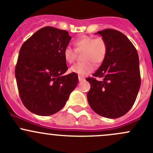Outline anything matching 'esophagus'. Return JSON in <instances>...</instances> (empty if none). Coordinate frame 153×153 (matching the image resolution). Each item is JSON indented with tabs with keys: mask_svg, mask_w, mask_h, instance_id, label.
Masks as SVG:
<instances>
[{
	"mask_svg": "<svg viewBox=\"0 0 153 153\" xmlns=\"http://www.w3.org/2000/svg\"><path fill=\"white\" fill-rule=\"evenodd\" d=\"M78 80H79V81H80V82H81V81H84V78H82V77L79 76V77H78Z\"/></svg>",
	"mask_w": 153,
	"mask_h": 153,
	"instance_id": "34e87169",
	"label": "esophagus"
}]
</instances>
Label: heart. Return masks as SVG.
I'll return each mask as SVG.
<instances>
[{
  "label": "heart",
  "instance_id": "1",
  "mask_svg": "<svg viewBox=\"0 0 153 153\" xmlns=\"http://www.w3.org/2000/svg\"><path fill=\"white\" fill-rule=\"evenodd\" d=\"M75 49L67 46L64 49V58L69 64L75 61L77 52L83 54L82 63H78L70 68L69 71L79 76H85L95 69V64H100L105 58L107 46L106 41L101 37L82 36L74 41Z\"/></svg>",
  "mask_w": 153,
  "mask_h": 153
}]
</instances>
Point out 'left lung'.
I'll return each mask as SVG.
<instances>
[{
	"mask_svg": "<svg viewBox=\"0 0 153 153\" xmlns=\"http://www.w3.org/2000/svg\"><path fill=\"white\" fill-rule=\"evenodd\" d=\"M107 52L94 77L88 78L89 106L99 115L117 118L125 115L135 103L141 86L139 58L136 49L122 32L112 29L99 31Z\"/></svg>",
	"mask_w": 153,
	"mask_h": 153,
	"instance_id": "1",
	"label": "left lung"
}]
</instances>
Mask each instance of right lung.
I'll return each mask as SVG.
<instances>
[{
	"label": "right lung",
	"mask_w": 153,
	"mask_h": 153,
	"mask_svg": "<svg viewBox=\"0 0 153 153\" xmlns=\"http://www.w3.org/2000/svg\"><path fill=\"white\" fill-rule=\"evenodd\" d=\"M71 38L67 31L45 27L21 46L15 78L20 98L32 113L41 116L56 113L77 86V74L64 75L68 69L64 49Z\"/></svg>",
	"instance_id": "add662e5"
}]
</instances>
